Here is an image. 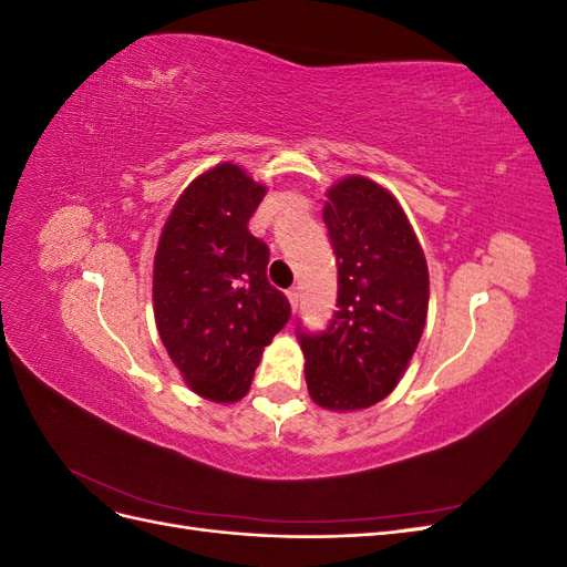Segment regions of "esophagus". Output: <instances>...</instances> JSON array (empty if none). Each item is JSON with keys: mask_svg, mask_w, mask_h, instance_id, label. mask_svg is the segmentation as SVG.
Instances as JSON below:
<instances>
[{"mask_svg": "<svg viewBox=\"0 0 567 567\" xmlns=\"http://www.w3.org/2000/svg\"><path fill=\"white\" fill-rule=\"evenodd\" d=\"M286 296H288V302H290V307H293V310H296L298 302H300V288H298V286H293V288L288 290Z\"/></svg>", "mask_w": 567, "mask_h": 567, "instance_id": "esophagus-1", "label": "esophagus"}]
</instances>
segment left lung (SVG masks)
I'll use <instances>...</instances> for the list:
<instances>
[{"label":"left lung","mask_w":567,"mask_h":567,"mask_svg":"<svg viewBox=\"0 0 567 567\" xmlns=\"http://www.w3.org/2000/svg\"><path fill=\"white\" fill-rule=\"evenodd\" d=\"M323 225L338 265V300L319 333L298 323L310 398L352 411L385 400L414 354L427 315V265L400 203L367 177L338 182Z\"/></svg>","instance_id":"8db88e82"}]
</instances>
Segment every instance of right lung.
<instances>
[{
    "mask_svg": "<svg viewBox=\"0 0 567 567\" xmlns=\"http://www.w3.org/2000/svg\"><path fill=\"white\" fill-rule=\"evenodd\" d=\"M265 198L225 163L188 184L169 213L153 265V310L163 346L186 385L213 402L248 392L262 350L290 319L267 281L269 248L248 231Z\"/></svg>",
    "mask_w": 567,
    "mask_h": 567,
    "instance_id": "obj_1",
    "label": "right lung"
}]
</instances>
